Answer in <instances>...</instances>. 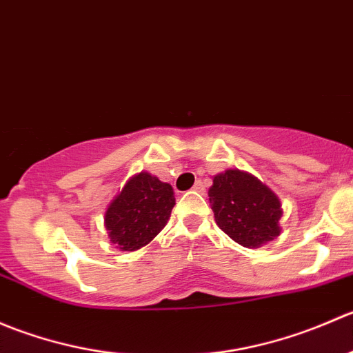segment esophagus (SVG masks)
Returning <instances> with one entry per match:
<instances>
[{
	"instance_id": "34e87169",
	"label": "esophagus",
	"mask_w": 353,
	"mask_h": 353,
	"mask_svg": "<svg viewBox=\"0 0 353 353\" xmlns=\"http://www.w3.org/2000/svg\"><path fill=\"white\" fill-rule=\"evenodd\" d=\"M193 190L196 191V193H205V184H203L201 181H196V184L193 186Z\"/></svg>"
}]
</instances>
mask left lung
<instances>
[{
  "label": "left lung",
  "mask_w": 353,
  "mask_h": 353,
  "mask_svg": "<svg viewBox=\"0 0 353 353\" xmlns=\"http://www.w3.org/2000/svg\"><path fill=\"white\" fill-rule=\"evenodd\" d=\"M215 222L244 248H259L280 236L282 203L258 177L229 169L213 177L208 190Z\"/></svg>",
  "instance_id": "1"
}]
</instances>
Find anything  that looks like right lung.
Masks as SVG:
<instances>
[{
    "label": "right lung",
    "mask_w": 353,
    "mask_h": 353,
    "mask_svg": "<svg viewBox=\"0 0 353 353\" xmlns=\"http://www.w3.org/2000/svg\"><path fill=\"white\" fill-rule=\"evenodd\" d=\"M176 205L170 184L140 172L131 177L105 210L110 243L121 251H137L165 227Z\"/></svg>",
    "instance_id": "1"
}]
</instances>
